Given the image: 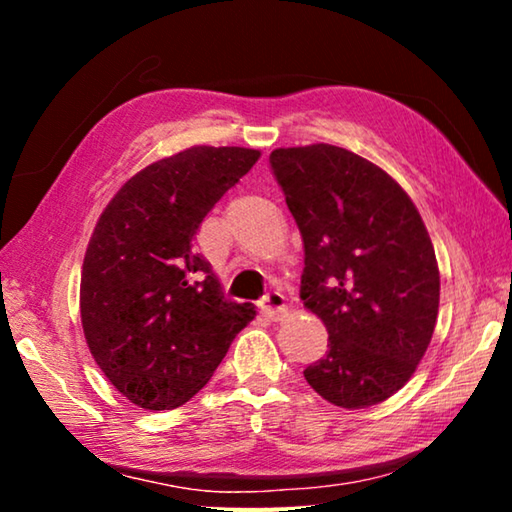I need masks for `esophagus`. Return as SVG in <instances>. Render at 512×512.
I'll list each match as a JSON object with an SVG mask.
<instances>
[{"instance_id": "obj_1", "label": "esophagus", "mask_w": 512, "mask_h": 512, "mask_svg": "<svg viewBox=\"0 0 512 512\" xmlns=\"http://www.w3.org/2000/svg\"><path fill=\"white\" fill-rule=\"evenodd\" d=\"M259 309H262L271 320H280L289 311L287 300H284L280 291H268L266 296L259 300Z\"/></svg>"}]
</instances>
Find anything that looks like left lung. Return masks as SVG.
Here are the masks:
<instances>
[{
  "label": "left lung",
  "mask_w": 512,
  "mask_h": 512,
  "mask_svg": "<svg viewBox=\"0 0 512 512\" xmlns=\"http://www.w3.org/2000/svg\"><path fill=\"white\" fill-rule=\"evenodd\" d=\"M268 160L305 244L300 298L329 334L305 379L343 409L384 402L411 379L438 318L440 273L418 207L341 146L275 149Z\"/></svg>",
  "instance_id": "8db88e82"
}]
</instances>
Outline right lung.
Returning a JSON list of instances; mask_svg holds the SVG:
<instances>
[{"label": "right lung", "mask_w": 512, "mask_h": 512, "mask_svg": "<svg viewBox=\"0 0 512 512\" xmlns=\"http://www.w3.org/2000/svg\"><path fill=\"white\" fill-rule=\"evenodd\" d=\"M259 151L192 146L137 171L101 212L81 273V323L97 366L146 411L185 404L255 318L223 298L194 253L198 225Z\"/></svg>", "instance_id": "right-lung-1"}]
</instances>
